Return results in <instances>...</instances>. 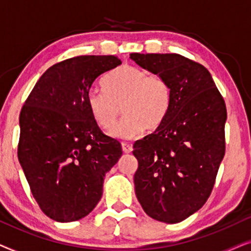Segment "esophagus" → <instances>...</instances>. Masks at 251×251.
Segmentation results:
<instances>
[{"mask_svg":"<svg viewBox=\"0 0 251 251\" xmlns=\"http://www.w3.org/2000/svg\"><path fill=\"white\" fill-rule=\"evenodd\" d=\"M122 151L125 153H131L132 145L129 143H122Z\"/></svg>","mask_w":251,"mask_h":251,"instance_id":"1","label":"esophagus"}]
</instances>
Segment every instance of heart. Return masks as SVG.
Segmentation results:
<instances>
[{"label": "heart", "instance_id": "1", "mask_svg": "<svg viewBox=\"0 0 251 251\" xmlns=\"http://www.w3.org/2000/svg\"><path fill=\"white\" fill-rule=\"evenodd\" d=\"M105 91L91 90L88 106L97 125L111 131L121 114L126 116L113 135L130 139L147 130L162 126L171 107V89L159 75H150L142 68L118 67L102 81Z\"/></svg>", "mask_w": 251, "mask_h": 251}]
</instances>
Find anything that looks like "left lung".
I'll list each match as a JSON object with an SVG mask.
<instances>
[{"label": "left lung", "mask_w": 251, "mask_h": 251, "mask_svg": "<svg viewBox=\"0 0 251 251\" xmlns=\"http://www.w3.org/2000/svg\"><path fill=\"white\" fill-rule=\"evenodd\" d=\"M171 89V107L155 131L133 144L136 197L144 211L176 224L208 200L225 154V101L201 64L177 53H131Z\"/></svg>", "instance_id": "left-lung-1"}]
</instances>
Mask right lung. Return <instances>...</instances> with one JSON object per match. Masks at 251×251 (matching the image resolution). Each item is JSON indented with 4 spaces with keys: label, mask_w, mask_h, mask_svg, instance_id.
Returning <instances> with one entry per match:
<instances>
[{
    "label": "right lung",
    "mask_w": 251,
    "mask_h": 251,
    "mask_svg": "<svg viewBox=\"0 0 251 251\" xmlns=\"http://www.w3.org/2000/svg\"><path fill=\"white\" fill-rule=\"evenodd\" d=\"M121 64L115 56H80L44 72L19 115L18 160L41 210L56 222L78 221L102 195L106 173L122 155L88 106L92 84Z\"/></svg>",
    "instance_id": "right-lung-1"
}]
</instances>
